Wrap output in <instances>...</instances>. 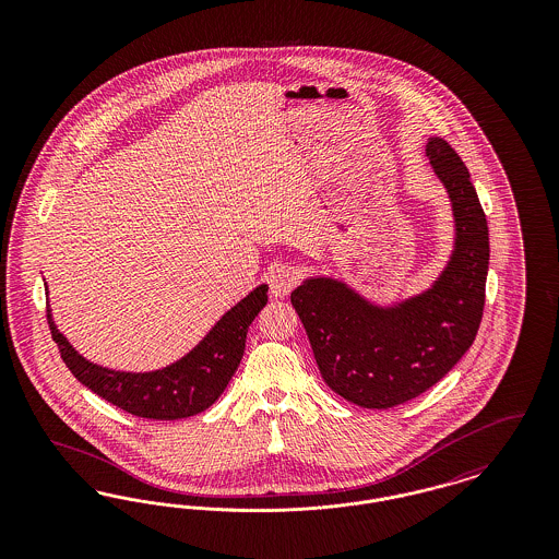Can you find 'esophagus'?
I'll use <instances>...</instances> for the list:
<instances>
[{"label": "esophagus", "mask_w": 559, "mask_h": 559, "mask_svg": "<svg viewBox=\"0 0 559 559\" xmlns=\"http://www.w3.org/2000/svg\"><path fill=\"white\" fill-rule=\"evenodd\" d=\"M267 283H270V293L274 297H285V295H289L295 289L297 276H295L292 267L281 266L270 272Z\"/></svg>", "instance_id": "obj_1"}]
</instances>
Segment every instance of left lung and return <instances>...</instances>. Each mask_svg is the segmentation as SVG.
I'll use <instances>...</instances> for the list:
<instances>
[{
  "mask_svg": "<svg viewBox=\"0 0 559 559\" xmlns=\"http://www.w3.org/2000/svg\"><path fill=\"white\" fill-rule=\"evenodd\" d=\"M427 157L451 197L454 251L440 278L394 308L372 306L333 278L292 293L326 385L362 408H392L436 385L478 335L490 260L488 224L465 163L442 138Z\"/></svg>",
  "mask_w": 559,
  "mask_h": 559,
  "instance_id": "8db88e82",
  "label": "left lung"
}]
</instances>
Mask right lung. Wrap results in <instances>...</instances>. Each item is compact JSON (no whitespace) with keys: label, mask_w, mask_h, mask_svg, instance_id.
Here are the masks:
<instances>
[{"label":"right lung","mask_w":559,"mask_h":559,"mask_svg":"<svg viewBox=\"0 0 559 559\" xmlns=\"http://www.w3.org/2000/svg\"><path fill=\"white\" fill-rule=\"evenodd\" d=\"M267 304V285L240 299L205 340L178 362L153 372L110 371L80 356L56 329L48 310L52 340L69 371L85 388L142 419L176 421L210 408L239 369L247 329Z\"/></svg>","instance_id":"1"}]
</instances>
